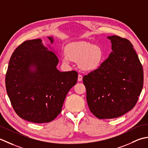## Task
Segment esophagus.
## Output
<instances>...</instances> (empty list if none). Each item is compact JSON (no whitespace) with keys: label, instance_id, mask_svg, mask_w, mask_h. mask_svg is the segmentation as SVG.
<instances>
[{"label":"esophagus","instance_id":"esophagus-1","mask_svg":"<svg viewBox=\"0 0 148 148\" xmlns=\"http://www.w3.org/2000/svg\"><path fill=\"white\" fill-rule=\"evenodd\" d=\"M82 78H83V77H82V75H78V82H81V81L82 80Z\"/></svg>","mask_w":148,"mask_h":148}]
</instances>
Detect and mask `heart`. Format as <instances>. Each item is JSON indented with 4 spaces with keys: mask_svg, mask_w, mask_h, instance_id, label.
I'll list each match as a JSON object with an SVG mask.
<instances>
[{
    "mask_svg": "<svg viewBox=\"0 0 148 148\" xmlns=\"http://www.w3.org/2000/svg\"><path fill=\"white\" fill-rule=\"evenodd\" d=\"M103 50L87 41L74 42L69 45L66 53L62 56L63 62L69 63L71 60L79 62L82 70L92 71L100 67L104 59Z\"/></svg>",
    "mask_w": 148,
    "mask_h": 148,
    "instance_id": "obj_1",
    "label": "heart"
}]
</instances>
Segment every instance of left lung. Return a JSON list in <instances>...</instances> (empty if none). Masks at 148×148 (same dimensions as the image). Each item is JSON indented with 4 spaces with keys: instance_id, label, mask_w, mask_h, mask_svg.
<instances>
[{
    "instance_id": "left-lung-1",
    "label": "left lung",
    "mask_w": 148,
    "mask_h": 148,
    "mask_svg": "<svg viewBox=\"0 0 148 148\" xmlns=\"http://www.w3.org/2000/svg\"><path fill=\"white\" fill-rule=\"evenodd\" d=\"M112 52L97 70L83 77L87 102L99 119L124 115L136 104L143 87V69L134 46L117 36H108Z\"/></svg>"
}]
</instances>
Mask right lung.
I'll return each instance as SVG.
<instances>
[{
  "label": "right lung",
  "mask_w": 148,
  "mask_h": 148,
  "mask_svg": "<svg viewBox=\"0 0 148 148\" xmlns=\"http://www.w3.org/2000/svg\"><path fill=\"white\" fill-rule=\"evenodd\" d=\"M53 43L52 36L48 37ZM41 39L24 41L12 54L5 87L12 106L21 118L36 123L52 121L61 112L68 91L77 82L75 71L57 70L59 59Z\"/></svg>",
  "instance_id": "obj_1"
}]
</instances>
